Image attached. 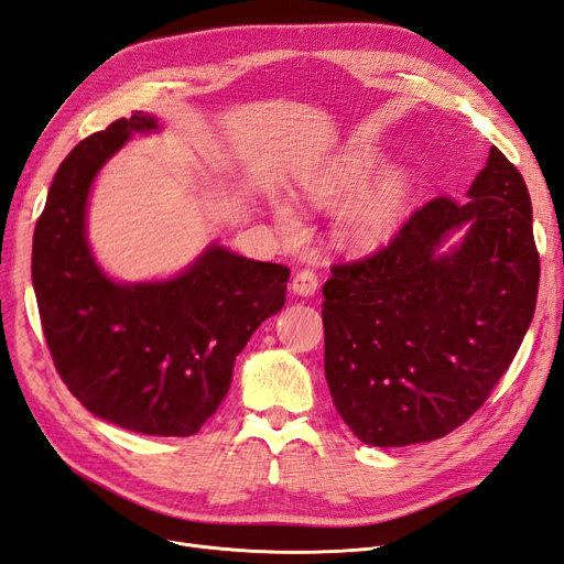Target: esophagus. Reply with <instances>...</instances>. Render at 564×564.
<instances>
[{
  "label": "esophagus",
  "instance_id": "1",
  "mask_svg": "<svg viewBox=\"0 0 564 564\" xmlns=\"http://www.w3.org/2000/svg\"><path fill=\"white\" fill-rule=\"evenodd\" d=\"M317 284H319L317 273H315V270H310V268L299 270L294 280H291V289H294L299 296H313L317 291Z\"/></svg>",
  "mask_w": 564,
  "mask_h": 564
}]
</instances>
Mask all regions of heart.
<instances>
[{
  "instance_id": "obj_1",
  "label": "heart",
  "mask_w": 564,
  "mask_h": 564,
  "mask_svg": "<svg viewBox=\"0 0 564 564\" xmlns=\"http://www.w3.org/2000/svg\"><path fill=\"white\" fill-rule=\"evenodd\" d=\"M380 163L382 156L373 147H347L334 161L307 174L303 182V196L317 207H334L371 180V174L380 167ZM411 193V177L403 170L382 174L378 182L366 186L352 203L345 205L338 215V242L347 249H371L384 242L401 224ZM273 215L284 238L296 240L301 236L303 224L294 207L286 203H275Z\"/></svg>"
}]
</instances>
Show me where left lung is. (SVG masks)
Masks as SVG:
<instances>
[{"mask_svg": "<svg viewBox=\"0 0 564 564\" xmlns=\"http://www.w3.org/2000/svg\"><path fill=\"white\" fill-rule=\"evenodd\" d=\"M462 225L470 230L460 247L438 256ZM332 273L324 373L345 424L378 448L451 434L490 397L534 317L525 180L492 147L467 200H430L384 247Z\"/></svg>", "mask_w": 564, "mask_h": 564, "instance_id": "left-lung-1", "label": "left lung"}]
</instances>
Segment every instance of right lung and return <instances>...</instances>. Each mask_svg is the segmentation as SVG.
I'll list each match as a JSON object with an SVG mask.
<instances>
[{"mask_svg": "<svg viewBox=\"0 0 564 564\" xmlns=\"http://www.w3.org/2000/svg\"><path fill=\"white\" fill-rule=\"evenodd\" d=\"M156 128L134 111L69 151L34 228L32 284L55 371L93 415L191 436L217 413L251 334L282 310L289 268L217 245L167 282L116 284L97 268L86 242L90 184L132 132Z\"/></svg>", "mask_w": 564, "mask_h": 564, "instance_id": "right-lung-1", "label": "right lung"}]
</instances>
